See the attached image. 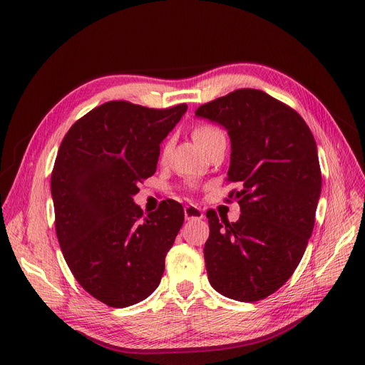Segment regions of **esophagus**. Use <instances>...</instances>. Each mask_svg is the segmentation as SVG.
I'll use <instances>...</instances> for the list:
<instances>
[{"mask_svg":"<svg viewBox=\"0 0 365 365\" xmlns=\"http://www.w3.org/2000/svg\"><path fill=\"white\" fill-rule=\"evenodd\" d=\"M184 217L187 221H196V220H202L205 215L200 211V207H197L196 205H187L184 207Z\"/></svg>","mask_w":365,"mask_h":365,"instance_id":"34e87169","label":"esophagus"}]
</instances>
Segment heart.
Listing matches in <instances>:
<instances>
[{"mask_svg":"<svg viewBox=\"0 0 365 365\" xmlns=\"http://www.w3.org/2000/svg\"><path fill=\"white\" fill-rule=\"evenodd\" d=\"M221 135H222V132H221L220 129L214 128V126H199V128H196V129L193 130V140L196 141V144H197L202 150H205L207 144H210L211 141H214L215 138H218V136H221ZM168 148H169V145L165 147L163 153H166Z\"/></svg>","mask_w":365,"mask_h":365,"instance_id":"heart-1","label":"heart"}]
</instances>
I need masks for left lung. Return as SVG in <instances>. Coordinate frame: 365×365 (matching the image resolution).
<instances>
[{
  "mask_svg": "<svg viewBox=\"0 0 365 365\" xmlns=\"http://www.w3.org/2000/svg\"><path fill=\"white\" fill-rule=\"evenodd\" d=\"M196 115L227 130V181L240 187L229 196L240 205L236 222L206 212L207 279L225 297L258 302L289 279L314 230L322 185L317 143L297 111L262 91H235Z\"/></svg>",
  "mask_w": 365,
  "mask_h": 365,
  "instance_id": "obj_1",
  "label": "left lung"
}]
</instances>
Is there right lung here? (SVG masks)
<instances>
[{
  "label": "right lung",
  "instance_id": "obj_1",
  "mask_svg": "<svg viewBox=\"0 0 365 365\" xmlns=\"http://www.w3.org/2000/svg\"><path fill=\"white\" fill-rule=\"evenodd\" d=\"M185 111L110 101L77 120L59 147L50 182L59 245L77 282L107 306L140 303L160 284L184 210L168 199L144 215L133 196Z\"/></svg>",
  "mask_w": 365,
  "mask_h": 365
}]
</instances>
